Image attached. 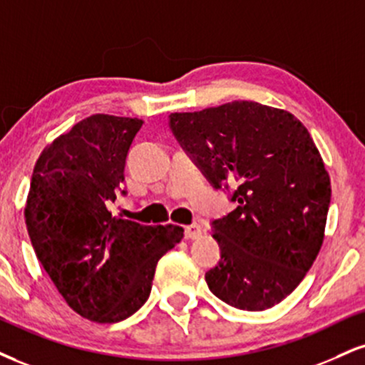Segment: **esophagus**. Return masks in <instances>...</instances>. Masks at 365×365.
Masks as SVG:
<instances>
[{
  "label": "esophagus",
  "mask_w": 365,
  "mask_h": 365,
  "mask_svg": "<svg viewBox=\"0 0 365 365\" xmlns=\"http://www.w3.org/2000/svg\"><path fill=\"white\" fill-rule=\"evenodd\" d=\"M200 235H202V226L197 225V222H194V225L185 226V238L197 240Z\"/></svg>",
  "instance_id": "esophagus-1"
}]
</instances>
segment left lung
Segmentation results:
<instances>
[{"label": "left lung", "instance_id": "left-lung-1", "mask_svg": "<svg viewBox=\"0 0 365 365\" xmlns=\"http://www.w3.org/2000/svg\"><path fill=\"white\" fill-rule=\"evenodd\" d=\"M168 124L210 185L238 204L210 222L221 260L205 274L209 289L238 309L279 304L318 257L330 207V177L308 129L245 100L170 113Z\"/></svg>", "mask_w": 365, "mask_h": 365}]
</instances>
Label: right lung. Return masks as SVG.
<instances>
[{
	"mask_svg": "<svg viewBox=\"0 0 365 365\" xmlns=\"http://www.w3.org/2000/svg\"><path fill=\"white\" fill-rule=\"evenodd\" d=\"M143 124L83 118L43 149L30 182L25 222L35 255L66 302L91 322L133 316L148 301L160 258L183 238L180 226H143L108 210Z\"/></svg>",
	"mask_w": 365,
	"mask_h": 365,
	"instance_id": "add662e5",
	"label": "right lung"
}]
</instances>
